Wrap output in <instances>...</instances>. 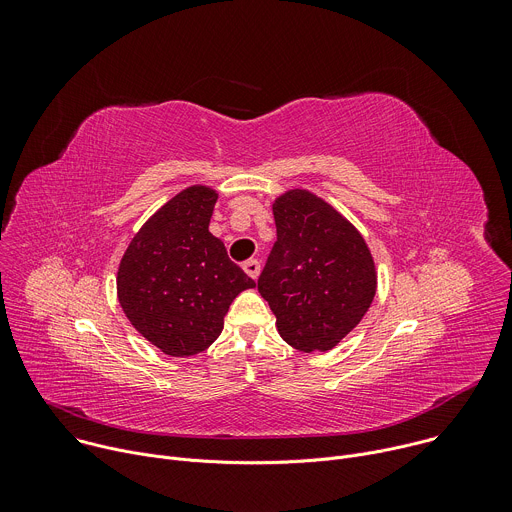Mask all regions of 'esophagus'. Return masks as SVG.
Segmentation results:
<instances>
[{
	"label": "esophagus",
	"mask_w": 512,
	"mask_h": 512,
	"mask_svg": "<svg viewBox=\"0 0 512 512\" xmlns=\"http://www.w3.org/2000/svg\"><path fill=\"white\" fill-rule=\"evenodd\" d=\"M243 269H245V273H247L249 277L257 279V277H259V271H261V263H259L257 259H247V261L243 263Z\"/></svg>",
	"instance_id": "1"
}]
</instances>
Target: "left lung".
<instances>
[{
    "label": "left lung",
    "instance_id": "left-lung-1",
    "mask_svg": "<svg viewBox=\"0 0 512 512\" xmlns=\"http://www.w3.org/2000/svg\"><path fill=\"white\" fill-rule=\"evenodd\" d=\"M273 218L277 241L257 279L259 294L289 346L326 352L373 304V255L354 225L308 190L275 198Z\"/></svg>",
    "mask_w": 512,
    "mask_h": 512
}]
</instances>
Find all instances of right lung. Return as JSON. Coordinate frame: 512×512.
Segmentation results:
<instances>
[{
	"label": "right lung",
	"instance_id": "obj_1",
	"mask_svg": "<svg viewBox=\"0 0 512 512\" xmlns=\"http://www.w3.org/2000/svg\"><path fill=\"white\" fill-rule=\"evenodd\" d=\"M216 190L190 186L131 239L117 271V298L131 326L170 356L206 350L233 300L255 281L208 231Z\"/></svg>",
	"mask_w": 512,
	"mask_h": 512
}]
</instances>
